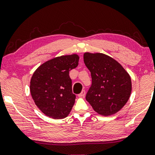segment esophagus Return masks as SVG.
Here are the masks:
<instances>
[{"instance_id":"esophagus-1","label":"esophagus","mask_w":155,"mask_h":155,"mask_svg":"<svg viewBox=\"0 0 155 155\" xmlns=\"http://www.w3.org/2000/svg\"><path fill=\"white\" fill-rule=\"evenodd\" d=\"M85 94H86L85 90H83L82 91V92H81V93H80V94H78V97H84V95H85Z\"/></svg>"}]
</instances>
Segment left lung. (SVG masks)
<instances>
[{
	"mask_svg": "<svg viewBox=\"0 0 155 155\" xmlns=\"http://www.w3.org/2000/svg\"><path fill=\"white\" fill-rule=\"evenodd\" d=\"M83 58L92 77L86 100L101 115L116 114L130 97V75L120 63L105 54L85 53Z\"/></svg>",
	"mask_w": 155,
	"mask_h": 155,
	"instance_id": "8db88e82",
	"label": "left lung"
}]
</instances>
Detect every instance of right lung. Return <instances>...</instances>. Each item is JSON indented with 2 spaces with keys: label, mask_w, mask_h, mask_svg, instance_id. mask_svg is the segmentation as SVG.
I'll return each instance as SVG.
<instances>
[{
  "label": "right lung",
  "mask_w": 155,
  "mask_h": 155,
  "mask_svg": "<svg viewBox=\"0 0 155 155\" xmlns=\"http://www.w3.org/2000/svg\"><path fill=\"white\" fill-rule=\"evenodd\" d=\"M76 54L56 57L36 70L30 92L37 107L48 117L61 119L68 115L75 100L69 72L78 65Z\"/></svg>",
  "instance_id": "1"
}]
</instances>
